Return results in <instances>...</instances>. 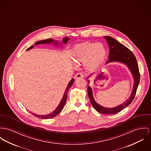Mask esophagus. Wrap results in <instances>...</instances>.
Listing matches in <instances>:
<instances>
[{"mask_svg": "<svg viewBox=\"0 0 151 151\" xmlns=\"http://www.w3.org/2000/svg\"><path fill=\"white\" fill-rule=\"evenodd\" d=\"M84 77V74H83L82 73H77V74L75 75V78L76 79H79V78H83Z\"/></svg>", "mask_w": 151, "mask_h": 151, "instance_id": "34e87169", "label": "esophagus"}]
</instances>
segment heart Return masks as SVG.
<instances>
[{"mask_svg": "<svg viewBox=\"0 0 151 151\" xmlns=\"http://www.w3.org/2000/svg\"><path fill=\"white\" fill-rule=\"evenodd\" d=\"M106 50L100 43L93 44L86 42L76 45L73 47L72 58L77 63H83L84 67L88 70L97 68L104 61Z\"/></svg>", "mask_w": 151, "mask_h": 151, "instance_id": "heart-1", "label": "heart"}]
</instances>
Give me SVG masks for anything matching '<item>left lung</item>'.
<instances>
[{
	"label": "left lung",
	"instance_id": "left-lung-1",
	"mask_svg": "<svg viewBox=\"0 0 151 151\" xmlns=\"http://www.w3.org/2000/svg\"><path fill=\"white\" fill-rule=\"evenodd\" d=\"M104 38L106 40V41L107 42L109 47V55L108 58L109 60L106 63V64L111 62H118L125 64L126 66H127L128 69L130 71L134 80L132 91L129 98L123 104H119L115 107L111 108L104 107L96 103L93 96V90L91 87L90 86L87 87L88 97L93 107L98 113L101 114H114L128 107L133 101L135 96L138 86L139 84V69L136 57L128 47L124 46L118 41H116V40L111 37L104 36ZM92 75L93 73L90 74L87 77V79H88V78ZM88 84H90L89 80H88Z\"/></svg>",
	"mask_w": 151,
	"mask_h": 151
}]
</instances>
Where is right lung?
<instances>
[{
  "label": "right lung",
  "instance_id": "right-lung-1",
  "mask_svg": "<svg viewBox=\"0 0 151 151\" xmlns=\"http://www.w3.org/2000/svg\"><path fill=\"white\" fill-rule=\"evenodd\" d=\"M70 40V38L68 37H64L62 40V42H61V44H60L59 42H58V41L57 40H53L52 38H49V39H47V40H41V41H37L36 42L35 44V45H40V44H54L56 46H58V45H60V46H61V45H62V44H66L68 41ZM34 47L33 45H32L31 47H29L28 49H26V50H29L31 49H32L33 47ZM74 82V79H72L70 80V81L68 83V86L67 87H66V89L65 90V92L64 93V95H63V96L60 102V104H58V106L57 107V108L53 111L51 113H49V114H47V115H39V114H36L35 113H33V115L35 116L36 117H38V118H42V119H49V118H52L54 116H57L58 114L62 110V109H63L64 105L65 104V102H66V101H67V94H68V90L70 89V87L72 86V85L73 84Z\"/></svg>",
  "mask_w": 151,
  "mask_h": 151
}]
</instances>
